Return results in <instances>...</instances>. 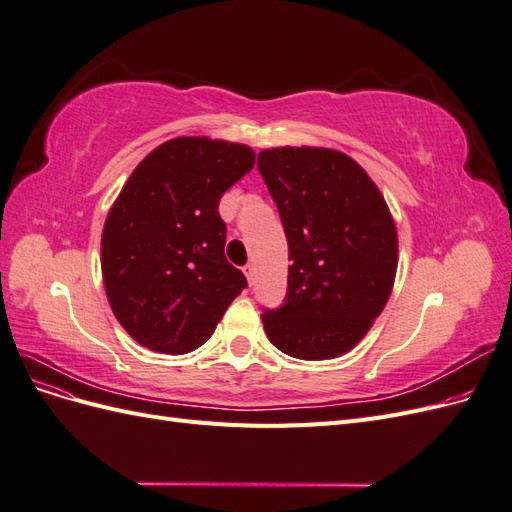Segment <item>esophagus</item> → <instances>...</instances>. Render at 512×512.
<instances>
[{
    "label": "esophagus",
    "instance_id": "esophagus-1",
    "mask_svg": "<svg viewBox=\"0 0 512 512\" xmlns=\"http://www.w3.org/2000/svg\"><path fill=\"white\" fill-rule=\"evenodd\" d=\"M243 271H245L247 282L254 284V282H256V265H254V262H247V265L243 267Z\"/></svg>",
    "mask_w": 512,
    "mask_h": 512
}]
</instances>
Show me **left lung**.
<instances>
[{"mask_svg":"<svg viewBox=\"0 0 512 512\" xmlns=\"http://www.w3.org/2000/svg\"><path fill=\"white\" fill-rule=\"evenodd\" d=\"M258 170L288 239V292L262 324L275 348L303 361L352 350L391 297L397 230L386 200L350 156L322 147L258 153Z\"/></svg>","mask_w":512,"mask_h":512,"instance_id":"1","label":"left lung"}]
</instances>
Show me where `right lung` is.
<instances>
[{
	"label": "right lung",
	"mask_w": 512,
	"mask_h": 512,
	"mask_svg": "<svg viewBox=\"0 0 512 512\" xmlns=\"http://www.w3.org/2000/svg\"><path fill=\"white\" fill-rule=\"evenodd\" d=\"M254 162L247 145L179 136L134 168L102 230L106 297L134 342L192 352L247 286L224 256L218 207Z\"/></svg>",
	"instance_id": "obj_1"
}]
</instances>
